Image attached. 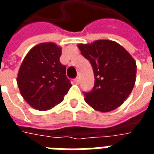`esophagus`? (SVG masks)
<instances>
[{"label":"esophagus","mask_w":154,"mask_h":154,"mask_svg":"<svg viewBox=\"0 0 154 154\" xmlns=\"http://www.w3.org/2000/svg\"><path fill=\"white\" fill-rule=\"evenodd\" d=\"M74 82H75V83L78 85V84L80 83V78H79V77H77V78H75Z\"/></svg>","instance_id":"1"}]
</instances>
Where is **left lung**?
<instances>
[{
  "label": "left lung",
  "instance_id": "left-lung-1",
  "mask_svg": "<svg viewBox=\"0 0 154 154\" xmlns=\"http://www.w3.org/2000/svg\"><path fill=\"white\" fill-rule=\"evenodd\" d=\"M90 61L95 85L84 100L94 110L110 112L120 106L131 93L136 81L137 66L134 57L115 41L99 39L77 45Z\"/></svg>",
  "mask_w": 154,
  "mask_h": 154
}]
</instances>
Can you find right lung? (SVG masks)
<instances>
[{"label": "right lung", "instance_id": "add662e5", "mask_svg": "<svg viewBox=\"0 0 154 154\" xmlns=\"http://www.w3.org/2000/svg\"><path fill=\"white\" fill-rule=\"evenodd\" d=\"M62 48L53 42L41 43L29 51L17 75L20 92L38 110H50L63 100L72 87L66 67L59 58Z\"/></svg>", "mask_w": 154, "mask_h": 154}]
</instances>
